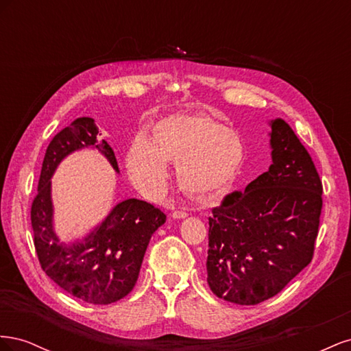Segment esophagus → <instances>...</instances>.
Masks as SVG:
<instances>
[{
	"label": "esophagus",
	"mask_w": 351,
	"mask_h": 351,
	"mask_svg": "<svg viewBox=\"0 0 351 351\" xmlns=\"http://www.w3.org/2000/svg\"><path fill=\"white\" fill-rule=\"evenodd\" d=\"M189 214L187 212L184 210V209H176L174 212H173V218H177V219H180V218H186Z\"/></svg>",
	"instance_id": "34e87169"
}]
</instances>
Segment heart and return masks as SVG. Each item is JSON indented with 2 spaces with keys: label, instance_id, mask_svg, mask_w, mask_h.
Masks as SVG:
<instances>
[{
  "label": "heart",
  "instance_id": "b5f03b06",
  "mask_svg": "<svg viewBox=\"0 0 351 351\" xmlns=\"http://www.w3.org/2000/svg\"><path fill=\"white\" fill-rule=\"evenodd\" d=\"M244 161L234 132L209 117L176 114L158 121L151 134L136 136L125 155L134 184L147 195L164 192L168 164H177L178 183L187 193L210 197L227 190Z\"/></svg>",
  "mask_w": 351,
  "mask_h": 351
}]
</instances>
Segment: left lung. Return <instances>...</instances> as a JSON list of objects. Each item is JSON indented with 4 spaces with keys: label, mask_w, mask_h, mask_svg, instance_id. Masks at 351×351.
I'll list each match as a JSON object with an SVG mask.
<instances>
[{
    "label": "left lung",
    "mask_w": 351,
    "mask_h": 351,
    "mask_svg": "<svg viewBox=\"0 0 351 351\" xmlns=\"http://www.w3.org/2000/svg\"><path fill=\"white\" fill-rule=\"evenodd\" d=\"M271 127L268 171L209 218L208 284L237 304H258L284 290L311 263L319 230L322 182L312 156L284 120Z\"/></svg>",
    "instance_id": "obj_1"
}]
</instances>
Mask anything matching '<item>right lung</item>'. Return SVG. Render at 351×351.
I'll list each match as a JSON object with an SVG mask.
<instances>
[{"instance_id": "obj_1", "label": "right lung", "mask_w": 351, "mask_h": 351, "mask_svg": "<svg viewBox=\"0 0 351 351\" xmlns=\"http://www.w3.org/2000/svg\"><path fill=\"white\" fill-rule=\"evenodd\" d=\"M98 125L80 117L49 142L42 162L38 193L32 202L30 221L42 271L77 299L92 304H110L129 294L139 277L147 244L167 215L139 199L120 202L99 227L83 241L62 246L52 231L51 176L66 155L95 146L119 171L111 146L98 141Z\"/></svg>"}]
</instances>
